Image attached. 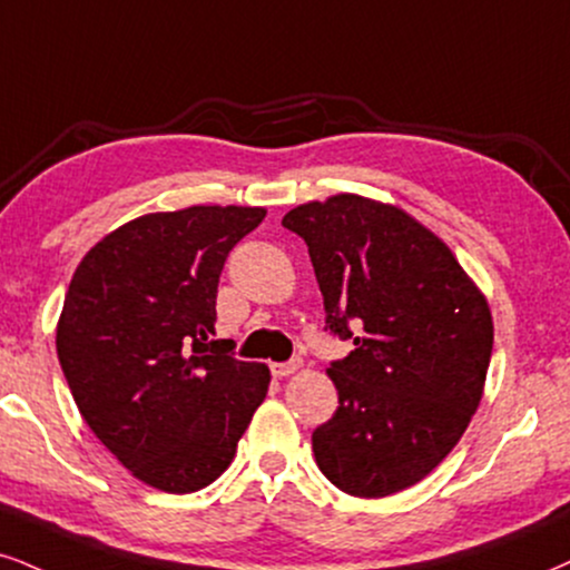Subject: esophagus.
I'll use <instances>...</instances> for the list:
<instances>
[{
  "mask_svg": "<svg viewBox=\"0 0 570 570\" xmlns=\"http://www.w3.org/2000/svg\"><path fill=\"white\" fill-rule=\"evenodd\" d=\"M298 367H301L298 360L283 362V364H272V375L274 377H287V375H293V372H296Z\"/></svg>",
  "mask_w": 570,
  "mask_h": 570,
  "instance_id": "1",
  "label": "esophagus"
}]
</instances>
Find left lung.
I'll list each match as a JSON object with an SVG mask.
<instances>
[{
	"mask_svg": "<svg viewBox=\"0 0 570 570\" xmlns=\"http://www.w3.org/2000/svg\"><path fill=\"white\" fill-rule=\"evenodd\" d=\"M308 245L325 327L354 341L327 367L338 410L312 433L317 465L364 500L423 481L479 410L494 346L483 293L410 214L341 193L287 210Z\"/></svg>",
	"mask_w": 570,
	"mask_h": 570,
	"instance_id": "1",
	"label": "left lung"
}]
</instances>
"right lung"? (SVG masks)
<instances>
[{"instance_id": "add662e5", "label": "right lung", "mask_w": 570, "mask_h": 570, "mask_svg": "<svg viewBox=\"0 0 570 570\" xmlns=\"http://www.w3.org/2000/svg\"><path fill=\"white\" fill-rule=\"evenodd\" d=\"M264 216L145 214L76 266L55 341L62 375L91 433L147 487L189 494L219 479L264 402L269 367L214 341L224 262Z\"/></svg>"}]
</instances>
